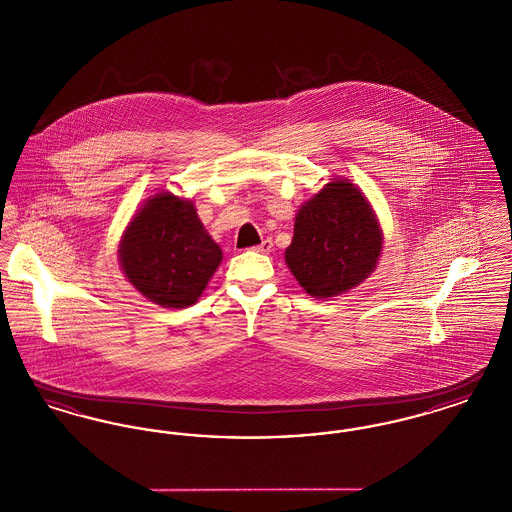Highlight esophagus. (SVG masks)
<instances>
[{
  "mask_svg": "<svg viewBox=\"0 0 512 512\" xmlns=\"http://www.w3.org/2000/svg\"><path fill=\"white\" fill-rule=\"evenodd\" d=\"M270 249H272V240H268V238L255 247V251H259V253H270Z\"/></svg>",
  "mask_w": 512,
  "mask_h": 512,
  "instance_id": "1",
  "label": "esophagus"
}]
</instances>
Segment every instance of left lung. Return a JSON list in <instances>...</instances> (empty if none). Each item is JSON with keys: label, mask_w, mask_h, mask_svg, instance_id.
Instances as JSON below:
<instances>
[{"label": "left lung", "mask_w": 512, "mask_h": 512, "mask_svg": "<svg viewBox=\"0 0 512 512\" xmlns=\"http://www.w3.org/2000/svg\"><path fill=\"white\" fill-rule=\"evenodd\" d=\"M382 244L370 201L340 176L299 207L284 259L305 292L326 299L363 284L378 265Z\"/></svg>", "instance_id": "1"}]
</instances>
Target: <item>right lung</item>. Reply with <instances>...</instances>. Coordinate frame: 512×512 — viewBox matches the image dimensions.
Listing matches in <instances>:
<instances>
[{"instance_id":"add662e5","label":"right lung","mask_w":512,"mask_h":512,"mask_svg":"<svg viewBox=\"0 0 512 512\" xmlns=\"http://www.w3.org/2000/svg\"><path fill=\"white\" fill-rule=\"evenodd\" d=\"M220 261L222 251L197 217L194 201L165 190L147 197L119 242L126 280L167 309L194 305Z\"/></svg>"}]
</instances>
